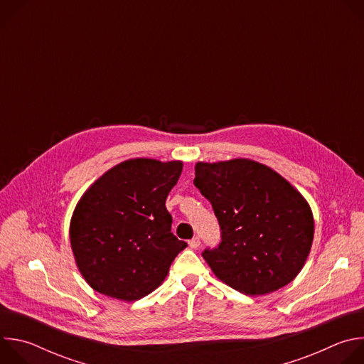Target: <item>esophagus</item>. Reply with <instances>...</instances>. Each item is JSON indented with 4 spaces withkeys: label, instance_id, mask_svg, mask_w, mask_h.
Listing matches in <instances>:
<instances>
[{
    "label": "esophagus",
    "instance_id": "1",
    "mask_svg": "<svg viewBox=\"0 0 364 364\" xmlns=\"http://www.w3.org/2000/svg\"><path fill=\"white\" fill-rule=\"evenodd\" d=\"M188 246H190L191 249H197V247L200 246V239H198V237H193L191 240H188Z\"/></svg>",
    "mask_w": 364,
    "mask_h": 364
}]
</instances>
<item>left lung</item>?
<instances>
[{
  "label": "left lung",
  "mask_w": 364,
  "mask_h": 364,
  "mask_svg": "<svg viewBox=\"0 0 364 364\" xmlns=\"http://www.w3.org/2000/svg\"><path fill=\"white\" fill-rule=\"evenodd\" d=\"M194 186L212 203L222 242L201 253L213 274L246 295L288 285L314 239L309 204L282 176L246 159L197 163Z\"/></svg>",
  "instance_id": "8db88e82"
}]
</instances>
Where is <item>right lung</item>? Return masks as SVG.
I'll return each mask as SVG.
<instances>
[{
    "label": "right lung",
    "mask_w": 364,
    "mask_h": 364,
    "mask_svg": "<svg viewBox=\"0 0 364 364\" xmlns=\"http://www.w3.org/2000/svg\"><path fill=\"white\" fill-rule=\"evenodd\" d=\"M183 170L181 161H124L82 196L70 220L76 265L97 292L136 301L166 279L187 246L171 233L166 207Z\"/></svg>",
    "instance_id": "add662e5"
}]
</instances>
